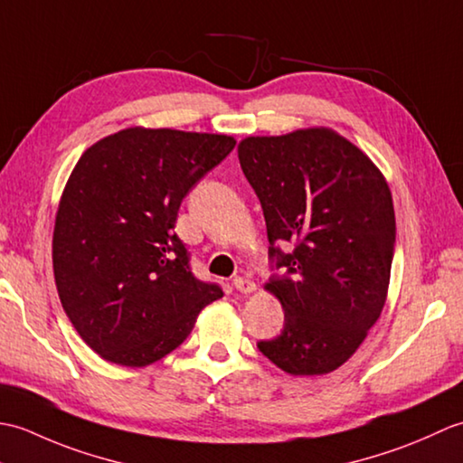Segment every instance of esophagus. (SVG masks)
<instances>
[{"instance_id": "esophagus-1", "label": "esophagus", "mask_w": 463, "mask_h": 463, "mask_svg": "<svg viewBox=\"0 0 463 463\" xmlns=\"http://www.w3.org/2000/svg\"><path fill=\"white\" fill-rule=\"evenodd\" d=\"M232 287L237 288L239 292H242V294H249L252 290H257V284H254L249 277H237V279L232 280Z\"/></svg>"}]
</instances>
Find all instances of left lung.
<instances>
[{"label": "left lung", "instance_id": "obj_1", "mask_svg": "<svg viewBox=\"0 0 463 463\" xmlns=\"http://www.w3.org/2000/svg\"><path fill=\"white\" fill-rule=\"evenodd\" d=\"M239 161L279 270L267 290L284 308L279 336L257 346L294 376L328 373L358 350L386 302L396 242L388 183L330 129L249 137Z\"/></svg>", "mask_w": 463, "mask_h": 463}]
</instances>
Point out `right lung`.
Returning <instances> with one entry per match:
<instances>
[{
  "label": "right lung",
  "mask_w": 463,
  "mask_h": 463,
  "mask_svg": "<svg viewBox=\"0 0 463 463\" xmlns=\"http://www.w3.org/2000/svg\"><path fill=\"white\" fill-rule=\"evenodd\" d=\"M234 145L226 135L133 127L77 161L55 216L53 272L65 314L103 360L131 368L161 360L222 297L193 274L175 222L184 196Z\"/></svg>",
  "instance_id": "add662e5"
}]
</instances>
